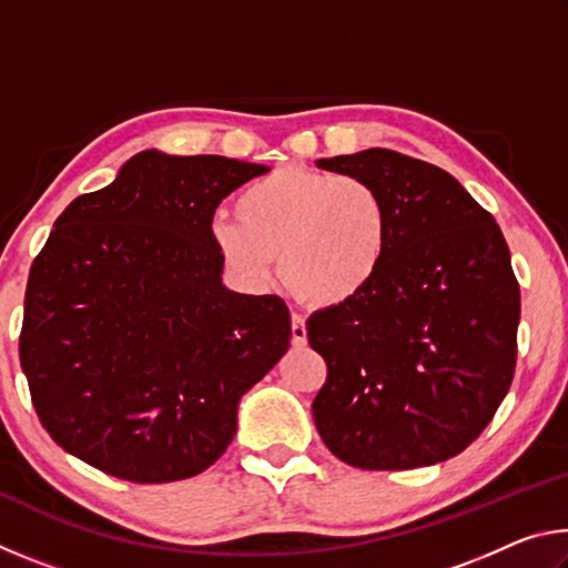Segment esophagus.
<instances>
[{"label":"esophagus","instance_id":"34e87169","mask_svg":"<svg viewBox=\"0 0 568 568\" xmlns=\"http://www.w3.org/2000/svg\"><path fill=\"white\" fill-rule=\"evenodd\" d=\"M291 333H293V343H295V345H305L307 331H305V318H303L301 313H293V318H291Z\"/></svg>","mask_w":568,"mask_h":568}]
</instances>
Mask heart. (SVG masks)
Here are the masks:
<instances>
[{"label": "heart", "instance_id": "obj_1", "mask_svg": "<svg viewBox=\"0 0 568 568\" xmlns=\"http://www.w3.org/2000/svg\"><path fill=\"white\" fill-rule=\"evenodd\" d=\"M237 213H217L210 237L245 281L263 283L281 255L291 291L315 305L351 301L378 275L390 243V210L371 180L281 168L250 182Z\"/></svg>", "mask_w": 568, "mask_h": 568}]
</instances>
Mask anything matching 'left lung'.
<instances>
[{
	"label": "left lung",
	"instance_id": "1",
	"mask_svg": "<svg viewBox=\"0 0 568 568\" xmlns=\"http://www.w3.org/2000/svg\"><path fill=\"white\" fill-rule=\"evenodd\" d=\"M318 168L383 192L390 243L363 293L307 318L328 365L315 428L363 470L440 464L474 444L514 381L521 293L501 227L446 170L400 152Z\"/></svg>",
	"mask_w": 568,
	"mask_h": 568
}]
</instances>
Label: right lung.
I'll use <instances>...</instances> for the list:
<instances>
[{
  "instance_id": "1",
  "label": "right lung",
  "mask_w": 568,
  "mask_h": 568,
  "mask_svg": "<svg viewBox=\"0 0 568 568\" xmlns=\"http://www.w3.org/2000/svg\"><path fill=\"white\" fill-rule=\"evenodd\" d=\"M265 172L145 150L54 220L19 363L67 454L132 484L197 476L225 454L240 396L291 345L283 297L225 291L210 237L217 205Z\"/></svg>"
}]
</instances>
